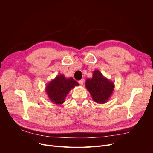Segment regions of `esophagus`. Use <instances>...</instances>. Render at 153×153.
<instances>
[{
  "instance_id": "1",
  "label": "esophagus",
  "mask_w": 153,
  "mask_h": 153,
  "mask_svg": "<svg viewBox=\"0 0 153 153\" xmlns=\"http://www.w3.org/2000/svg\"><path fill=\"white\" fill-rule=\"evenodd\" d=\"M84 80L82 79L81 80H80V81H79V84L81 85H82L84 84Z\"/></svg>"
}]
</instances>
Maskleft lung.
<instances>
[{
	"mask_svg": "<svg viewBox=\"0 0 153 153\" xmlns=\"http://www.w3.org/2000/svg\"><path fill=\"white\" fill-rule=\"evenodd\" d=\"M85 87L95 102L103 104L107 103L110 98L115 85L113 82L104 77L99 70H95L92 77L86 80Z\"/></svg>",
	"mask_w": 153,
	"mask_h": 153,
	"instance_id": "8db88e82",
	"label": "left lung"
}]
</instances>
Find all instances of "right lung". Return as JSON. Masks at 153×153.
<instances>
[{"label": "right lung", "instance_id": "right-lung-1", "mask_svg": "<svg viewBox=\"0 0 153 153\" xmlns=\"http://www.w3.org/2000/svg\"><path fill=\"white\" fill-rule=\"evenodd\" d=\"M79 83L72 77L66 78L63 74H59L48 83L46 92L49 99L55 104H62L65 102L66 95Z\"/></svg>", "mask_w": 153, "mask_h": 153}]
</instances>
